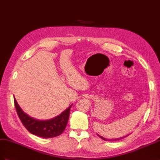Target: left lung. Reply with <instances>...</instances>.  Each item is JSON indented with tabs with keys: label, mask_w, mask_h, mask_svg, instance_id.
I'll return each mask as SVG.
<instances>
[{
	"label": "left lung",
	"mask_w": 160,
	"mask_h": 160,
	"mask_svg": "<svg viewBox=\"0 0 160 160\" xmlns=\"http://www.w3.org/2000/svg\"><path fill=\"white\" fill-rule=\"evenodd\" d=\"M128 135H129V134H128ZM98 136H99L100 138L103 139L104 141H118V140L122 139V138H125L126 136H123V137H121V138H115V139H107V138H105L102 137V136H100V135H98Z\"/></svg>",
	"instance_id": "left-lung-1"
}]
</instances>
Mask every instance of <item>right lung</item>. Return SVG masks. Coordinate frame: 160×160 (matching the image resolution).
<instances>
[{
  "mask_svg": "<svg viewBox=\"0 0 160 160\" xmlns=\"http://www.w3.org/2000/svg\"><path fill=\"white\" fill-rule=\"evenodd\" d=\"M14 104L19 118L26 130L31 134L45 138L56 137L64 131L69 118L70 109L72 105L55 118L49 120H38L25 113L15 98Z\"/></svg>",
  "mask_w": 160,
  "mask_h": 160,
  "instance_id": "obj_1",
  "label": "right lung"
}]
</instances>
